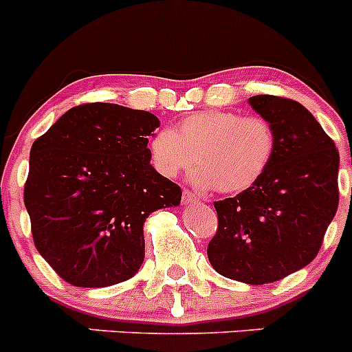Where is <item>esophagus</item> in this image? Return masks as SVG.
Segmentation results:
<instances>
[{"mask_svg": "<svg viewBox=\"0 0 352 352\" xmlns=\"http://www.w3.org/2000/svg\"><path fill=\"white\" fill-rule=\"evenodd\" d=\"M199 201V195H195L194 192L190 190H183V203H197Z\"/></svg>", "mask_w": 352, "mask_h": 352, "instance_id": "obj_1", "label": "esophagus"}]
</instances>
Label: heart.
Segmentation results:
<instances>
[{
  "mask_svg": "<svg viewBox=\"0 0 352 352\" xmlns=\"http://www.w3.org/2000/svg\"><path fill=\"white\" fill-rule=\"evenodd\" d=\"M276 148L275 130L263 116H241L227 111H201L176 129L151 135L148 153L155 169L176 178L197 162L192 182L214 186L222 194H239L263 178Z\"/></svg>",
  "mask_w": 352,
  "mask_h": 352,
  "instance_id": "obj_1",
  "label": "heart"
}]
</instances>
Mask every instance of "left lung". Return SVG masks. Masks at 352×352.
<instances>
[{"label": "left lung", "instance_id": "obj_1", "mask_svg": "<svg viewBox=\"0 0 352 352\" xmlns=\"http://www.w3.org/2000/svg\"><path fill=\"white\" fill-rule=\"evenodd\" d=\"M275 130L268 170L236 197L214 203L217 232L208 259L222 276L261 285L305 268L321 248L338 208V149L296 100L248 98Z\"/></svg>", "mask_w": 352, "mask_h": 352}]
</instances>
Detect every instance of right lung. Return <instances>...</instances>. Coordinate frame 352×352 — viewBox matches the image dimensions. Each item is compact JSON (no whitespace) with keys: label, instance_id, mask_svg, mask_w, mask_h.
<instances>
[{"label":"right lung","instance_id":"right-lung-1","mask_svg":"<svg viewBox=\"0 0 352 352\" xmlns=\"http://www.w3.org/2000/svg\"><path fill=\"white\" fill-rule=\"evenodd\" d=\"M158 125L148 111L93 102L72 107L31 146V234L68 284L132 278L144 261L148 214L182 201V188L149 164L148 135Z\"/></svg>","mask_w":352,"mask_h":352}]
</instances>
